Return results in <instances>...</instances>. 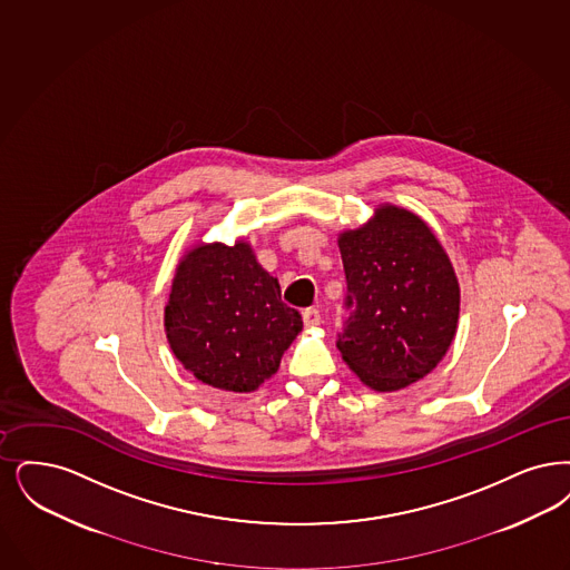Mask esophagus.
I'll return each instance as SVG.
<instances>
[{"label": "esophagus", "mask_w": 570, "mask_h": 570, "mask_svg": "<svg viewBox=\"0 0 570 570\" xmlns=\"http://www.w3.org/2000/svg\"><path fill=\"white\" fill-rule=\"evenodd\" d=\"M303 322H305V326H318L320 322H322L318 309L316 307H307L303 312Z\"/></svg>", "instance_id": "esophagus-1"}]
</instances>
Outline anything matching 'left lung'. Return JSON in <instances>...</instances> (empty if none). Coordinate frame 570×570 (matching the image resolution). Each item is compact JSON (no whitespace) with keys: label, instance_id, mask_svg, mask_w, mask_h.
Segmentation results:
<instances>
[{"label":"left lung","instance_id":"8db88e82","mask_svg":"<svg viewBox=\"0 0 570 570\" xmlns=\"http://www.w3.org/2000/svg\"><path fill=\"white\" fill-rule=\"evenodd\" d=\"M347 309L337 347L377 392L429 375L454 342L460 288L431 227L396 205H382L365 227L340 235Z\"/></svg>","mask_w":570,"mask_h":570}]
</instances>
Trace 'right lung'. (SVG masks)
<instances>
[{
	"label": "right lung",
	"mask_w": 570,
	"mask_h": 570,
	"mask_svg": "<svg viewBox=\"0 0 570 570\" xmlns=\"http://www.w3.org/2000/svg\"><path fill=\"white\" fill-rule=\"evenodd\" d=\"M303 328L250 244H202L184 254L165 307L176 358L199 382L252 392L277 371Z\"/></svg>",
	"instance_id": "1"
}]
</instances>
